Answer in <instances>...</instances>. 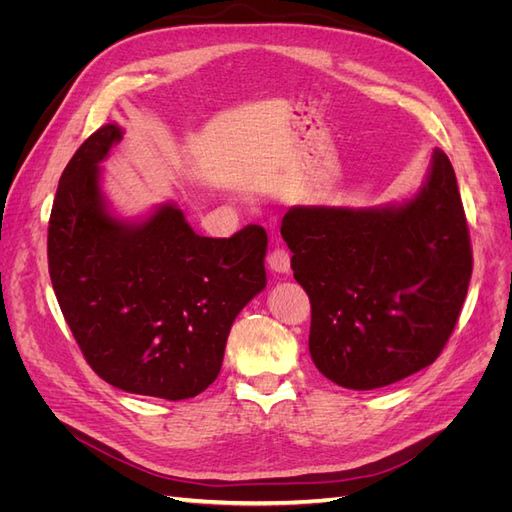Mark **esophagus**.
<instances>
[{"label":"esophagus","mask_w":512,"mask_h":512,"mask_svg":"<svg viewBox=\"0 0 512 512\" xmlns=\"http://www.w3.org/2000/svg\"><path fill=\"white\" fill-rule=\"evenodd\" d=\"M267 260H269L271 271H275V273H288L290 271V254L284 250V247H275Z\"/></svg>","instance_id":"esophagus-1"}]
</instances>
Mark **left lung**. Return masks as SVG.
Masks as SVG:
<instances>
[{
    "mask_svg": "<svg viewBox=\"0 0 512 512\" xmlns=\"http://www.w3.org/2000/svg\"><path fill=\"white\" fill-rule=\"evenodd\" d=\"M282 237L312 303L309 354L322 376L371 391L438 359L472 277L466 213L442 149H433L412 198L367 209L292 207Z\"/></svg>",
    "mask_w": 512,
    "mask_h": 512,
    "instance_id": "8db88e82",
    "label": "left lung"
}]
</instances>
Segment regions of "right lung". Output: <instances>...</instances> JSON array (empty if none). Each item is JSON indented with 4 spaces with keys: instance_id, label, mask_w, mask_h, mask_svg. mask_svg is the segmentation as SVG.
<instances>
[{
    "instance_id": "1",
    "label": "right lung",
    "mask_w": 512,
    "mask_h": 512,
    "mask_svg": "<svg viewBox=\"0 0 512 512\" xmlns=\"http://www.w3.org/2000/svg\"><path fill=\"white\" fill-rule=\"evenodd\" d=\"M123 138L106 123L76 149L49 222L55 297L96 374L134 395L179 401L218 378L232 322L267 286V232L200 237L175 203L123 220L100 164Z\"/></svg>"
}]
</instances>
